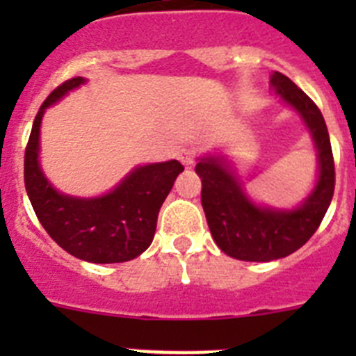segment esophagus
Wrapping results in <instances>:
<instances>
[{"instance_id": "obj_1", "label": "esophagus", "mask_w": 356, "mask_h": 356, "mask_svg": "<svg viewBox=\"0 0 356 356\" xmlns=\"http://www.w3.org/2000/svg\"><path fill=\"white\" fill-rule=\"evenodd\" d=\"M176 156L184 165H193L194 160H196V151L191 149V147H181V149H178Z\"/></svg>"}]
</instances>
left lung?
<instances>
[{
    "mask_svg": "<svg viewBox=\"0 0 356 356\" xmlns=\"http://www.w3.org/2000/svg\"><path fill=\"white\" fill-rule=\"evenodd\" d=\"M271 83L284 102L303 118L316 144L319 178L303 205L294 210L254 205L222 156H207L196 165L203 184L201 205L213 241L226 254L246 262L278 260L300 250L319 228L335 188L332 144L321 110L282 72L275 71Z\"/></svg>",
    "mask_w": 356,
    "mask_h": 356,
    "instance_id": "8db88e82",
    "label": "left lung"
}]
</instances>
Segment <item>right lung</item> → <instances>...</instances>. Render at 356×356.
<instances>
[{
    "label": "right lung",
    "instance_id": "obj_1",
    "mask_svg": "<svg viewBox=\"0 0 356 356\" xmlns=\"http://www.w3.org/2000/svg\"><path fill=\"white\" fill-rule=\"evenodd\" d=\"M83 81L65 80L40 105L24 151V187L37 219L62 250L85 262H128L149 248L160 207L184 165L178 160L140 165L99 197L56 193L39 165L40 121L49 105Z\"/></svg>",
    "mask_w": 356,
    "mask_h": 356
}]
</instances>
